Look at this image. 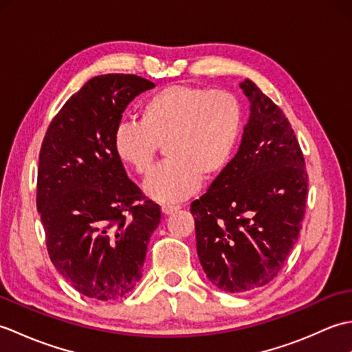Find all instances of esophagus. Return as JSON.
Wrapping results in <instances>:
<instances>
[{
	"mask_svg": "<svg viewBox=\"0 0 352 352\" xmlns=\"http://www.w3.org/2000/svg\"><path fill=\"white\" fill-rule=\"evenodd\" d=\"M178 208H180V206H172V204H163L162 206V212H163V214H170V213H174V212H177Z\"/></svg>",
	"mask_w": 352,
	"mask_h": 352,
	"instance_id": "34e87169",
	"label": "esophagus"
}]
</instances>
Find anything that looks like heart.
<instances>
[{
	"mask_svg": "<svg viewBox=\"0 0 352 352\" xmlns=\"http://www.w3.org/2000/svg\"><path fill=\"white\" fill-rule=\"evenodd\" d=\"M242 126V104L233 92L174 85L142 104L139 122L118 126L113 148L119 160L146 177L164 145L168 162L153 172L145 192L175 203L190 197L203 178L210 180L227 168Z\"/></svg>",
	"mask_w": 352,
	"mask_h": 352,
	"instance_id": "heart-1",
	"label": "heart"
}]
</instances>
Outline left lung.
Returning <instances> with one entry per match:
<instances>
[{
  "label": "left lung",
  "mask_w": 352,
  "mask_h": 352,
  "mask_svg": "<svg viewBox=\"0 0 352 352\" xmlns=\"http://www.w3.org/2000/svg\"><path fill=\"white\" fill-rule=\"evenodd\" d=\"M250 122L234 159L190 204L197 251L216 287L248 292L272 281L300 236L309 174L283 110L251 80Z\"/></svg>",
  "instance_id": "left-lung-1"
}]
</instances>
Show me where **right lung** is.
Returning a JSON list of instances; mask_svg holds the SVG:
<instances>
[{"label":"right lung","instance_id":"obj_1","mask_svg":"<svg viewBox=\"0 0 352 352\" xmlns=\"http://www.w3.org/2000/svg\"><path fill=\"white\" fill-rule=\"evenodd\" d=\"M154 86L133 74L94 77L52 118L42 142L36 206L50 258L92 300L134 289L162 219L160 206L130 180L113 148L126 104Z\"/></svg>","mask_w":352,"mask_h":352}]
</instances>
